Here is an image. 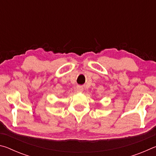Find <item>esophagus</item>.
I'll return each instance as SVG.
<instances>
[{
  "instance_id": "34e87169",
  "label": "esophagus",
  "mask_w": 156,
  "mask_h": 156,
  "mask_svg": "<svg viewBox=\"0 0 156 156\" xmlns=\"http://www.w3.org/2000/svg\"><path fill=\"white\" fill-rule=\"evenodd\" d=\"M76 90H77V91H78V92H82V91H83V87L80 86V85L78 86V87H77V88H76Z\"/></svg>"
}]
</instances>
